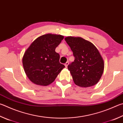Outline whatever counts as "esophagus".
Returning <instances> with one entry per match:
<instances>
[{
  "label": "esophagus",
  "instance_id": "obj_1",
  "mask_svg": "<svg viewBox=\"0 0 123 123\" xmlns=\"http://www.w3.org/2000/svg\"><path fill=\"white\" fill-rule=\"evenodd\" d=\"M68 64H69V62H67L65 64H64V66H65V67H66V68H67Z\"/></svg>",
  "mask_w": 123,
  "mask_h": 123
}]
</instances>
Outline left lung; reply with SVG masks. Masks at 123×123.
Returning a JSON list of instances; mask_svg holds the SVG:
<instances>
[{"mask_svg": "<svg viewBox=\"0 0 123 123\" xmlns=\"http://www.w3.org/2000/svg\"><path fill=\"white\" fill-rule=\"evenodd\" d=\"M64 39L75 57L74 61L68 66L75 84L84 88L96 84L104 68V60L98 49L81 37H67Z\"/></svg>", "mask_w": 123, "mask_h": 123, "instance_id": "obj_1", "label": "left lung"}]
</instances>
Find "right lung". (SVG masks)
<instances>
[{
	"label": "right lung",
	"instance_id": "right-lung-1",
	"mask_svg": "<svg viewBox=\"0 0 123 123\" xmlns=\"http://www.w3.org/2000/svg\"><path fill=\"white\" fill-rule=\"evenodd\" d=\"M63 35L47 34L33 41L23 57L24 71L29 80L37 85L47 86L53 83L65 66L60 63L55 48Z\"/></svg>",
	"mask_w": 123,
	"mask_h": 123
}]
</instances>
